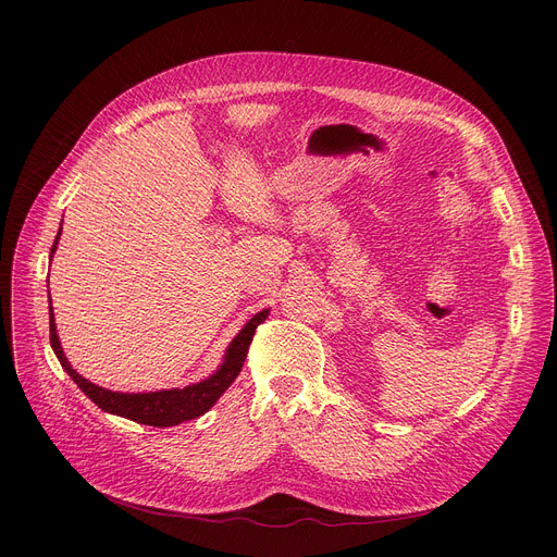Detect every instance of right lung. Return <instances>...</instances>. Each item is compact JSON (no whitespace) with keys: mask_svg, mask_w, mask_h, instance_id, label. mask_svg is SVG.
Returning <instances> with one entry per match:
<instances>
[{"mask_svg":"<svg viewBox=\"0 0 557 557\" xmlns=\"http://www.w3.org/2000/svg\"><path fill=\"white\" fill-rule=\"evenodd\" d=\"M58 237H61V230H58V234H55L51 255L55 250ZM49 305H51V300H49ZM267 315H269V309L259 311L257 315H252L248 320L246 327L237 336H234V341L227 347L225 363L219 368V372H214L210 379H205V382H200V384H194V386H187L181 391L175 388V391L137 393V395L133 393L131 395V393H112V391L90 384L65 359L61 341H58V334H55L51 307H49V341H51V347H53L58 361H61V366L74 379V384L87 397H90L101 408V411L128 418L133 422L146 424V426H175V424H183V422L200 418L202 413H208L210 408L216 404V399L230 388V384L237 379V374L244 368L255 330L263 323V320H267Z\"/></svg>","mask_w":557,"mask_h":557,"instance_id":"right-lung-1","label":"right lung"}]
</instances>
